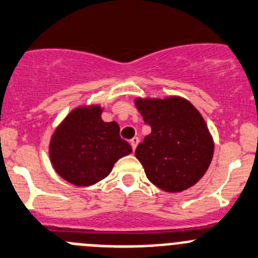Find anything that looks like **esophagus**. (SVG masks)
<instances>
[{"mask_svg":"<svg viewBox=\"0 0 258 258\" xmlns=\"http://www.w3.org/2000/svg\"><path fill=\"white\" fill-rule=\"evenodd\" d=\"M138 143H139V138L138 137H134V138L131 141V146H132V148H133V151H136Z\"/></svg>","mask_w":258,"mask_h":258,"instance_id":"obj_1","label":"esophagus"}]
</instances>
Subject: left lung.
<instances>
[{
	"label": "left lung",
	"mask_w": 258,
	"mask_h": 258,
	"mask_svg": "<svg viewBox=\"0 0 258 258\" xmlns=\"http://www.w3.org/2000/svg\"><path fill=\"white\" fill-rule=\"evenodd\" d=\"M134 104L152 127L136 149L147 178L166 192L195 185L214 154V139L203 115L180 96L136 97Z\"/></svg>",
	"instance_id": "left-lung-1"
}]
</instances>
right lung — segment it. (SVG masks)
Returning <instances> with one entry per match:
<instances>
[{"label": "right lung", "instance_id": "obj_1", "mask_svg": "<svg viewBox=\"0 0 258 258\" xmlns=\"http://www.w3.org/2000/svg\"><path fill=\"white\" fill-rule=\"evenodd\" d=\"M101 105L77 106L55 127L49 143L54 171L75 186H91L104 180L115 162L132 153L120 138L116 121L102 120Z\"/></svg>", "mask_w": 258, "mask_h": 258}]
</instances>
